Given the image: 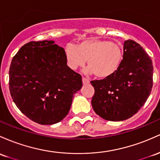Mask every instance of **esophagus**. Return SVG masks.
<instances>
[{
	"instance_id": "obj_1",
	"label": "esophagus",
	"mask_w": 160,
	"mask_h": 160,
	"mask_svg": "<svg viewBox=\"0 0 160 160\" xmlns=\"http://www.w3.org/2000/svg\"><path fill=\"white\" fill-rule=\"evenodd\" d=\"M82 80H83V83L84 84V85H85V84H88L89 83V80H87V79L84 78V77H83V78H82Z\"/></svg>"
}]
</instances>
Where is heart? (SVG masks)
<instances>
[{
  "instance_id": "1",
  "label": "heart",
  "mask_w": 160,
  "mask_h": 160,
  "mask_svg": "<svg viewBox=\"0 0 160 160\" xmlns=\"http://www.w3.org/2000/svg\"><path fill=\"white\" fill-rule=\"evenodd\" d=\"M64 54L68 66L71 70L84 66L87 60L89 67L85 69V73H94L99 79H106L115 74L124 58L122 45L98 38L84 40L76 46L68 44L64 48Z\"/></svg>"
}]
</instances>
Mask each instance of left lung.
Returning a JSON list of instances; mask_svg holds the SVG:
<instances>
[{"mask_svg":"<svg viewBox=\"0 0 160 160\" xmlns=\"http://www.w3.org/2000/svg\"><path fill=\"white\" fill-rule=\"evenodd\" d=\"M152 61L136 42H124V58L118 71L108 78L90 82L94 87L92 106L103 119L124 121L144 105L152 87Z\"/></svg>","mask_w":160,"mask_h":160,"instance_id":"left-lung-1","label":"left lung"}]
</instances>
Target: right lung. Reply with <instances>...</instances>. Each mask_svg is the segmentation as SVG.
<instances>
[{
    "label": "right lung",
    "mask_w": 160,
    "mask_h": 160,
    "mask_svg": "<svg viewBox=\"0 0 160 160\" xmlns=\"http://www.w3.org/2000/svg\"><path fill=\"white\" fill-rule=\"evenodd\" d=\"M82 86L81 76L67 65L64 49L52 40L25 44L12 59V99L22 113L38 124H54L64 119Z\"/></svg>",
    "instance_id": "1"
}]
</instances>
